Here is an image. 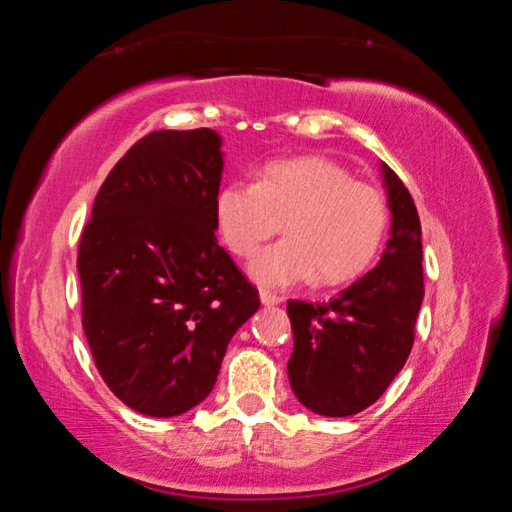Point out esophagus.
<instances>
[{
	"label": "esophagus",
	"mask_w": 512,
	"mask_h": 512,
	"mask_svg": "<svg viewBox=\"0 0 512 512\" xmlns=\"http://www.w3.org/2000/svg\"><path fill=\"white\" fill-rule=\"evenodd\" d=\"M259 300H262V305H266V307L280 305V302H282V298L277 296V293H271V291H259Z\"/></svg>",
	"instance_id": "obj_1"
}]
</instances>
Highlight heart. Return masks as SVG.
<instances>
[{
  "mask_svg": "<svg viewBox=\"0 0 512 512\" xmlns=\"http://www.w3.org/2000/svg\"><path fill=\"white\" fill-rule=\"evenodd\" d=\"M214 216L225 248L239 259L253 257L280 228L287 232L250 264L264 287L311 277L318 287L354 280L375 262L391 221L379 187L354 180L350 169L323 155L271 162L255 183L225 185Z\"/></svg>",
  "mask_w": 512,
  "mask_h": 512,
  "instance_id": "1",
  "label": "heart"
}]
</instances>
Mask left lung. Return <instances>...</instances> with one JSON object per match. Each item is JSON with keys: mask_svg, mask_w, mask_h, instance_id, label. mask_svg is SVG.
I'll use <instances>...</instances> for the list:
<instances>
[{"mask_svg": "<svg viewBox=\"0 0 512 512\" xmlns=\"http://www.w3.org/2000/svg\"><path fill=\"white\" fill-rule=\"evenodd\" d=\"M381 169L393 212L381 262L329 302H287L291 388L327 418L359 413L384 395L409 359L424 298L420 216L397 173Z\"/></svg>", "mask_w": 512, "mask_h": 512, "instance_id": "8db88e82", "label": "left lung"}]
</instances>
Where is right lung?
Instances as JSON below:
<instances>
[{
	"label": "right lung",
	"mask_w": 512,
	"mask_h": 512,
	"mask_svg": "<svg viewBox=\"0 0 512 512\" xmlns=\"http://www.w3.org/2000/svg\"><path fill=\"white\" fill-rule=\"evenodd\" d=\"M221 140L153 131L103 180L76 268L83 332L106 386L133 411L171 418L214 388L259 291L216 241Z\"/></svg>",
	"instance_id": "right-lung-1"
}]
</instances>
